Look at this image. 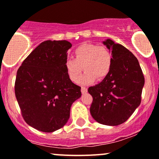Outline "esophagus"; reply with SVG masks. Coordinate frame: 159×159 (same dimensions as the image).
<instances>
[{
	"label": "esophagus",
	"mask_w": 159,
	"mask_h": 159,
	"mask_svg": "<svg viewBox=\"0 0 159 159\" xmlns=\"http://www.w3.org/2000/svg\"><path fill=\"white\" fill-rule=\"evenodd\" d=\"M88 92V88H85V87H81V93H85Z\"/></svg>",
	"instance_id": "34e87169"
}]
</instances>
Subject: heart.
Instances as JSON below:
<instances>
[{"label":"heart","instance_id":"heart-1","mask_svg":"<svg viewBox=\"0 0 159 159\" xmlns=\"http://www.w3.org/2000/svg\"><path fill=\"white\" fill-rule=\"evenodd\" d=\"M112 61V54L107 47L83 43L75 48L73 52V59L67 58L64 66L69 79L75 83L78 82L84 69L85 72L81 82L89 84L96 78L98 81H101L109 74Z\"/></svg>","mask_w":159,"mask_h":159}]
</instances>
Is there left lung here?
<instances>
[{"label": "left lung", "mask_w": 159, "mask_h": 159, "mask_svg": "<svg viewBox=\"0 0 159 159\" xmlns=\"http://www.w3.org/2000/svg\"><path fill=\"white\" fill-rule=\"evenodd\" d=\"M111 50L112 66L104 79L90 87L92 117L99 123L118 126L126 122L141 103L145 78L136 56L111 39L103 42Z\"/></svg>", "instance_id": "1"}]
</instances>
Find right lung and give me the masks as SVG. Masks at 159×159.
Returning <instances> with one entry per match:
<instances>
[{"label":"right lung","instance_id":"add662e5","mask_svg":"<svg viewBox=\"0 0 159 159\" xmlns=\"http://www.w3.org/2000/svg\"><path fill=\"white\" fill-rule=\"evenodd\" d=\"M71 44L66 40H46L24 59L16 72L15 95L28 125L52 133L63 127L81 87L67 75L64 63Z\"/></svg>","mask_w":159,"mask_h":159}]
</instances>
